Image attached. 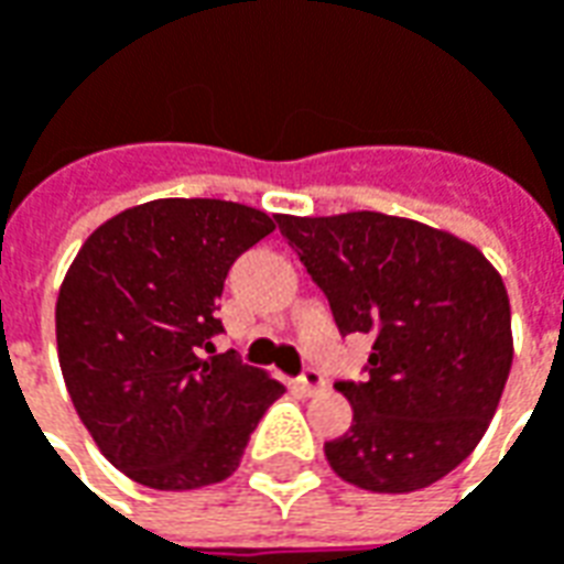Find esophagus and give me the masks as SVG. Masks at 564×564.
<instances>
[{"mask_svg":"<svg viewBox=\"0 0 564 564\" xmlns=\"http://www.w3.org/2000/svg\"><path fill=\"white\" fill-rule=\"evenodd\" d=\"M326 390V378L319 375L317 368H307L305 375L299 378V392L302 395H317V392Z\"/></svg>","mask_w":564,"mask_h":564,"instance_id":"esophagus-1","label":"esophagus"}]
</instances>
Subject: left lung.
I'll return each instance as SVG.
<instances>
[{
    "instance_id": "1",
    "label": "left lung",
    "mask_w": 564,
    "mask_h": 564,
    "mask_svg": "<svg viewBox=\"0 0 564 564\" xmlns=\"http://www.w3.org/2000/svg\"><path fill=\"white\" fill-rule=\"evenodd\" d=\"M341 335H371L366 383H335L354 425L332 471L368 492L425 489L480 444L513 362L501 274L468 241L380 210L278 214Z\"/></svg>"
}]
</instances>
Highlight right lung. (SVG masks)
<instances>
[{"label":"right lung","instance_id":"obj_1","mask_svg":"<svg viewBox=\"0 0 564 564\" xmlns=\"http://www.w3.org/2000/svg\"><path fill=\"white\" fill-rule=\"evenodd\" d=\"M274 232L223 198H153L80 245L56 295V354L80 423L115 468L165 492L226 480L281 380L214 354L223 281Z\"/></svg>","mask_w":564,"mask_h":564}]
</instances>
